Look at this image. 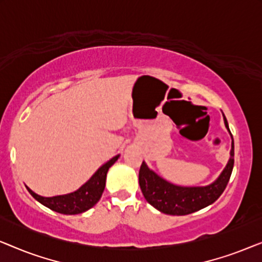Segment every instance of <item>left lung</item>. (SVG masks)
Segmentation results:
<instances>
[{
  "label": "left lung",
  "instance_id": "left-lung-1",
  "mask_svg": "<svg viewBox=\"0 0 262 262\" xmlns=\"http://www.w3.org/2000/svg\"><path fill=\"white\" fill-rule=\"evenodd\" d=\"M224 124L229 130L225 117ZM232 167H234V139L231 144L230 160L220 178L213 184L205 187H181V186L171 185L150 170L148 166L143 162L138 175L139 186L146 202L155 209L171 216H184L204 209L220 198L230 179Z\"/></svg>",
  "mask_w": 262,
  "mask_h": 262
}]
</instances>
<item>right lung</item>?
<instances>
[{
  "label": "right lung",
  "instance_id": "1",
  "mask_svg": "<svg viewBox=\"0 0 262 262\" xmlns=\"http://www.w3.org/2000/svg\"><path fill=\"white\" fill-rule=\"evenodd\" d=\"M119 156H114L108 162H106L102 167H100L98 171L85 182V184L70 194L57 195L51 198H45L32 192L27 187L28 192L35 200L42 205L49 207L52 211L63 214H77L87 211L95 205L101 198L103 189L106 185V175L110 167L116 162Z\"/></svg>",
  "mask_w": 262,
  "mask_h": 262
}]
</instances>
